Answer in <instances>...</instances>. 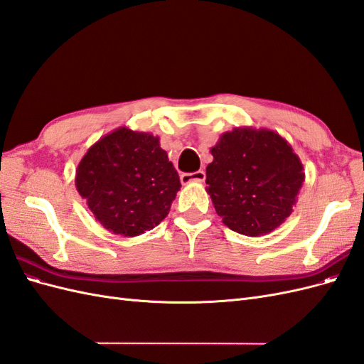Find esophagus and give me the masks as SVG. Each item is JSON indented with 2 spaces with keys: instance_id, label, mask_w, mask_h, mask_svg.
Wrapping results in <instances>:
<instances>
[{
  "instance_id": "obj_1",
  "label": "esophagus",
  "mask_w": 364,
  "mask_h": 364,
  "mask_svg": "<svg viewBox=\"0 0 364 364\" xmlns=\"http://www.w3.org/2000/svg\"><path fill=\"white\" fill-rule=\"evenodd\" d=\"M206 174L203 170L193 171V173H182L181 174V182L182 183H190V182H203Z\"/></svg>"
}]
</instances>
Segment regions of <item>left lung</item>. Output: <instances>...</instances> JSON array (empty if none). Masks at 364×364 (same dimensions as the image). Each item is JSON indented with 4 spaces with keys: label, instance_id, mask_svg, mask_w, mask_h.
Segmentation results:
<instances>
[{
    "label": "left lung",
    "instance_id": "left-lung-1",
    "mask_svg": "<svg viewBox=\"0 0 364 364\" xmlns=\"http://www.w3.org/2000/svg\"><path fill=\"white\" fill-rule=\"evenodd\" d=\"M211 153L208 193L229 229L258 237L285 222L304 182L302 164L287 141L266 129H235Z\"/></svg>",
    "mask_w": 364,
    "mask_h": 364
}]
</instances>
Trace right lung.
<instances>
[{
	"label": "right lung",
	"mask_w": 364,
	"mask_h": 364,
	"mask_svg": "<svg viewBox=\"0 0 364 364\" xmlns=\"http://www.w3.org/2000/svg\"><path fill=\"white\" fill-rule=\"evenodd\" d=\"M75 186L102 226L136 237L167 217L181 181L156 136L119 127L87 150Z\"/></svg>",
	"instance_id": "add662e5"
}]
</instances>
